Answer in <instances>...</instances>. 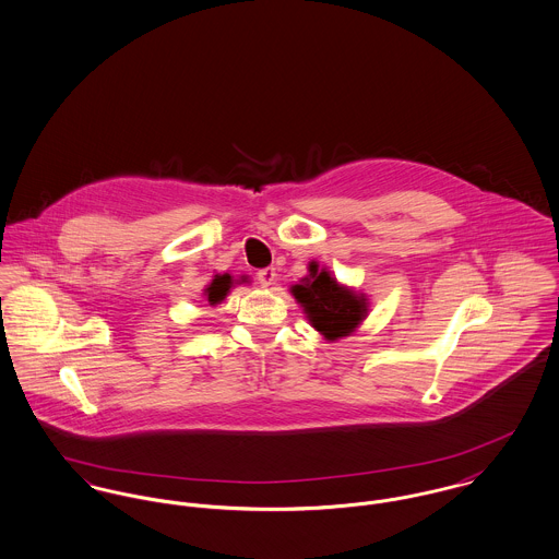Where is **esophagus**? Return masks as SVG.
Instances as JSON below:
<instances>
[{
	"label": "esophagus",
	"mask_w": 559,
	"mask_h": 559,
	"mask_svg": "<svg viewBox=\"0 0 559 559\" xmlns=\"http://www.w3.org/2000/svg\"><path fill=\"white\" fill-rule=\"evenodd\" d=\"M258 281L263 287H272L276 283V267H263L258 272Z\"/></svg>",
	"instance_id": "obj_1"
}]
</instances>
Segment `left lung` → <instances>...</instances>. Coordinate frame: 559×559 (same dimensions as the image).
Here are the masks:
<instances>
[{
	"mask_svg": "<svg viewBox=\"0 0 559 559\" xmlns=\"http://www.w3.org/2000/svg\"><path fill=\"white\" fill-rule=\"evenodd\" d=\"M289 292L300 304L308 323L330 343L350 336L368 317V296L341 285L319 261L308 263V274Z\"/></svg>",
	"mask_w": 559,
	"mask_h": 559,
	"instance_id": "8db88e82",
	"label": "left lung"
}]
</instances>
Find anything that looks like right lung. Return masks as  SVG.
I'll use <instances>...</instances> for the list:
<instances>
[{
  "mask_svg": "<svg viewBox=\"0 0 559 559\" xmlns=\"http://www.w3.org/2000/svg\"><path fill=\"white\" fill-rule=\"evenodd\" d=\"M245 283H251L247 274L234 278L229 272H223V274H213V281L204 287V301H209L211 306H216L221 301L225 300L229 296V292L236 287V285H245Z\"/></svg>",
  "mask_w": 559,
  "mask_h": 559,
  "instance_id": "obj_1",
  "label": "right lung"
}]
</instances>
